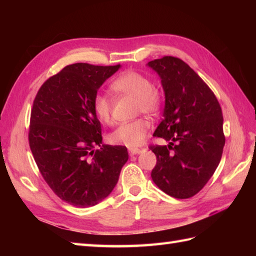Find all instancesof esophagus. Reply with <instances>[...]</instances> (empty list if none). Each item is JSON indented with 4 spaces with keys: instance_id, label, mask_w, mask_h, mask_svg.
<instances>
[{
    "instance_id": "34e87169",
    "label": "esophagus",
    "mask_w": 256,
    "mask_h": 256,
    "mask_svg": "<svg viewBox=\"0 0 256 256\" xmlns=\"http://www.w3.org/2000/svg\"><path fill=\"white\" fill-rule=\"evenodd\" d=\"M144 150H140V148H130L128 150V154L133 156V155H136V154H140L142 153Z\"/></svg>"
}]
</instances>
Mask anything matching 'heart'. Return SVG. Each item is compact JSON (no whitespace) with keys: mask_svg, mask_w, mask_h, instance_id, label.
<instances>
[{"mask_svg":"<svg viewBox=\"0 0 256 256\" xmlns=\"http://www.w3.org/2000/svg\"><path fill=\"white\" fill-rule=\"evenodd\" d=\"M111 89L120 94L130 96L136 99V113H145L150 116H158L162 108V96L153 88V82L142 72L128 70L111 82ZM92 108L96 116L103 124L112 123V102L104 92H96L92 100ZM150 124L146 118H138L123 123L110 135V142L128 146L130 148H138L148 138Z\"/></svg>","mask_w":256,"mask_h":256,"instance_id":"1","label":"heart"}]
</instances>
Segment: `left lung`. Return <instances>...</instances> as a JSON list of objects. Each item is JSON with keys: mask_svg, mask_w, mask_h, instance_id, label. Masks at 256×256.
Instances as JSON below:
<instances>
[{"mask_svg": "<svg viewBox=\"0 0 256 256\" xmlns=\"http://www.w3.org/2000/svg\"><path fill=\"white\" fill-rule=\"evenodd\" d=\"M165 92L164 118L154 136L168 145H150L156 155L152 179L165 194L187 199L198 194L221 160L226 138L218 100L204 81L182 59L150 62Z\"/></svg>", "mask_w": 256, "mask_h": 256, "instance_id": "obj_1", "label": "left lung"}]
</instances>
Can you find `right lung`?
Masks as SVG:
<instances>
[{
	"instance_id": "1",
	"label": "right lung",
	"mask_w": 256,
	"mask_h": 256,
	"mask_svg": "<svg viewBox=\"0 0 256 256\" xmlns=\"http://www.w3.org/2000/svg\"><path fill=\"white\" fill-rule=\"evenodd\" d=\"M120 67L69 64L42 84L32 103L28 140L38 170L59 198L79 208L106 198L128 160L125 146L102 144L92 108L98 90Z\"/></svg>"
}]
</instances>
